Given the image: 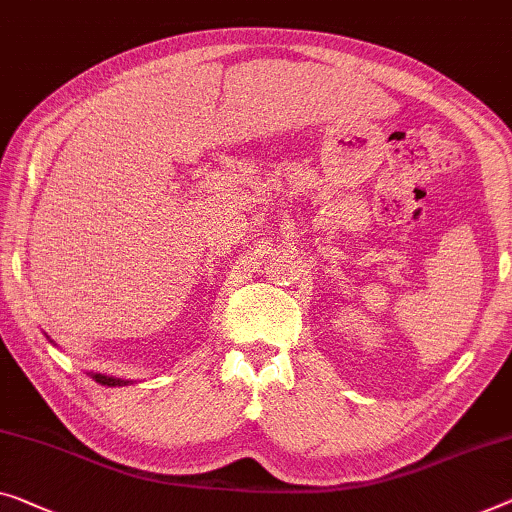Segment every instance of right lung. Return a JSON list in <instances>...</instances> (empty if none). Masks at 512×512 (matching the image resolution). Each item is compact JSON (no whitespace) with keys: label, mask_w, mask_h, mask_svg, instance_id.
Returning <instances> with one entry per match:
<instances>
[{"label":"right lung","mask_w":512,"mask_h":512,"mask_svg":"<svg viewBox=\"0 0 512 512\" xmlns=\"http://www.w3.org/2000/svg\"><path fill=\"white\" fill-rule=\"evenodd\" d=\"M91 377H94L101 386H124L126 384L124 379H114V377H108V375H91Z\"/></svg>","instance_id":"right-lung-1"}]
</instances>
